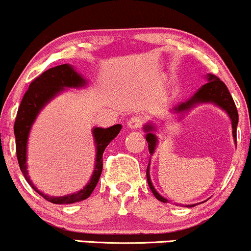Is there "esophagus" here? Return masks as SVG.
Returning a JSON list of instances; mask_svg holds the SVG:
<instances>
[{"mask_svg":"<svg viewBox=\"0 0 251 251\" xmlns=\"http://www.w3.org/2000/svg\"><path fill=\"white\" fill-rule=\"evenodd\" d=\"M142 125H143V119L139 117V115L132 117L127 123L128 128H131V130H137V128L142 127Z\"/></svg>","mask_w":251,"mask_h":251,"instance_id":"34e87169","label":"esophagus"}]
</instances>
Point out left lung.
I'll use <instances>...</instances> for the list:
<instances>
[{
    "label": "left lung",
    "instance_id": "left-lung-1",
    "mask_svg": "<svg viewBox=\"0 0 251 251\" xmlns=\"http://www.w3.org/2000/svg\"><path fill=\"white\" fill-rule=\"evenodd\" d=\"M208 83L204 84L202 88L199 89V91L189 100L185 103H180L178 107H176L173 109L174 113H185L188 110L191 109L192 107H195L199 103H214L219 105L220 108H223L226 113L228 114V117L231 119L232 124V134H233L234 143H237V125H238V112H237L236 104H234L233 99H232L230 91H228L227 86L223 83L216 75H207ZM156 130L154 125L151 124H147L144 126V131H146V139L148 142V147H149V152L152 155V152L155 151V148H156L157 144V137L155 136V133H152ZM150 165V163H149ZM149 165L147 167V180L148 184H149V188L154 194V196L156 197L157 200L161 202L166 203L168 202L165 197H162L159 192L155 190L154 186H152L151 179H150L149 174ZM195 204L186 205V207H194Z\"/></svg>",
    "mask_w": 251,
    "mask_h": 251
}]
</instances>
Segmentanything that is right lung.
<instances>
[{"label": "right lung", "instance_id": "add662e5", "mask_svg": "<svg viewBox=\"0 0 251 251\" xmlns=\"http://www.w3.org/2000/svg\"><path fill=\"white\" fill-rule=\"evenodd\" d=\"M86 84L85 79L78 75L73 67L68 63L56 66L47 70L39 77L33 79L32 83L28 86L27 91L24 95L19 109H18L17 118L14 123V134H15V147H17V157L19 162L20 170L25 176L26 181L32 186L36 192H38L47 201L55 203V204H68L75 203L88 199L96 188L99 179L101 176L102 167H103V155L104 149L107 148L110 141L118 136L121 130V125L110 126L108 128L95 127L92 134L96 144V162H95L94 173L90 181L85 188L72 195L60 197H52L44 195L32 184L30 176H27V165H26V149H27V138L30 133L31 126L35 123L37 115L51 99H54L57 94L65 90V88H81Z\"/></svg>", "mask_w": 251, "mask_h": 251}]
</instances>
